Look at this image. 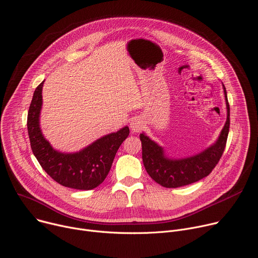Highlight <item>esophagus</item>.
I'll list each match as a JSON object with an SVG mask.
<instances>
[{"instance_id": "esophagus-1", "label": "esophagus", "mask_w": 258, "mask_h": 258, "mask_svg": "<svg viewBox=\"0 0 258 258\" xmlns=\"http://www.w3.org/2000/svg\"><path fill=\"white\" fill-rule=\"evenodd\" d=\"M131 130L133 133H140L144 127V120L140 117H136L131 121Z\"/></svg>"}]
</instances>
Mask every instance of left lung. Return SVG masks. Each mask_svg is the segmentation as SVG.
Listing matches in <instances>:
<instances>
[{"instance_id": "1", "label": "left lung", "mask_w": 258, "mask_h": 258, "mask_svg": "<svg viewBox=\"0 0 258 258\" xmlns=\"http://www.w3.org/2000/svg\"><path fill=\"white\" fill-rule=\"evenodd\" d=\"M222 87L227 112L225 124L215 143L200 153L183 158L169 157L163 147L154 142L145 133L140 135L144 167L156 183L167 188H176L207 177L216 167L224 151L229 131V105L223 83Z\"/></svg>"}]
</instances>
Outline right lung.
Instances as JSON below:
<instances>
[{"instance_id":"1","label":"right lung","mask_w":258,"mask_h":258,"mask_svg":"<svg viewBox=\"0 0 258 258\" xmlns=\"http://www.w3.org/2000/svg\"><path fill=\"white\" fill-rule=\"evenodd\" d=\"M43 83L37 86L28 113V132L34 155L43 170L60 185L79 190L96 188L106 179L117 150L130 134L128 126L103 136L77 152L55 150L40 127Z\"/></svg>"}]
</instances>
